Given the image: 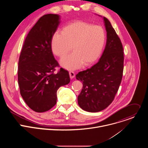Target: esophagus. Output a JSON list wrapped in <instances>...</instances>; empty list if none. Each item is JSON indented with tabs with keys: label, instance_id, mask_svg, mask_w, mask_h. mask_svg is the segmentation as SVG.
I'll return each instance as SVG.
<instances>
[{
	"label": "esophagus",
	"instance_id": "obj_1",
	"mask_svg": "<svg viewBox=\"0 0 148 148\" xmlns=\"http://www.w3.org/2000/svg\"><path fill=\"white\" fill-rule=\"evenodd\" d=\"M69 74H70V77L71 79H73L75 77V73L72 71L69 72Z\"/></svg>",
	"mask_w": 148,
	"mask_h": 148
}]
</instances>
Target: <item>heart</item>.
<instances>
[{
  "instance_id": "heart-1",
  "label": "heart",
  "mask_w": 148,
  "mask_h": 148,
  "mask_svg": "<svg viewBox=\"0 0 148 148\" xmlns=\"http://www.w3.org/2000/svg\"><path fill=\"white\" fill-rule=\"evenodd\" d=\"M106 34L99 26L77 21L62 27L61 32H56L51 39L53 53L62 57L71 50L74 52L62 58L60 61L62 67L74 70L82 64L90 66L99 57L103 48Z\"/></svg>"
}]
</instances>
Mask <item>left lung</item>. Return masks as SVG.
Masks as SVG:
<instances>
[{"label":"left lung","instance_id":"left-lung-1","mask_svg":"<svg viewBox=\"0 0 148 148\" xmlns=\"http://www.w3.org/2000/svg\"><path fill=\"white\" fill-rule=\"evenodd\" d=\"M107 31V43L99 61L76 78L82 82L78 103L83 110L97 112L113 101L121 84L123 70V50L121 40L110 21L103 17Z\"/></svg>","mask_w":148,"mask_h":148}]
</instances>
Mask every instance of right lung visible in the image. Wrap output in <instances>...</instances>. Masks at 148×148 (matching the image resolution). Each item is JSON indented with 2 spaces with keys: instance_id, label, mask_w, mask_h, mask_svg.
Instances as JSON below:
<instances>
[{
  "instance_id": "obj_1",
  "label": "right lung",
  "mask_w": 148,
  "mask_h": 148,
  "mask_svg": "<svg viewBox=\"0 0 148 148\" xmlns=\"http://www.w3.org/2000/svg\"><path fill=\"white\" fill-rule=\"evenodd\" d=\"M60 24V16L41 17L28 33L21 51L18 66L20 94L35 112L50 110L56 104L57 91L70 81L67 70L61 68L53 54L51 39Z\"/></svg>"
}]
</instances>
